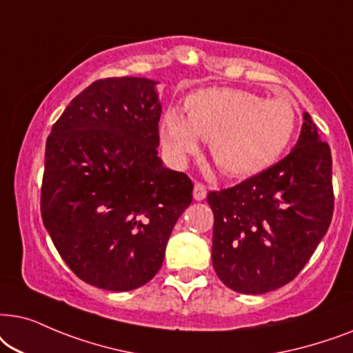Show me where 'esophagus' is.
<instances>
[{
	"label": "esophagus",
	"instance_id": "34e87169",
	"mask_svg": "<svg viewBox=\"0 0 353 353\" xmlns=\"http://www.w3.org/2000/svg\"><path fill=\"white\" fill-rule=\"evenodd\" d=\"M206 196V187L201 182H195L194 185V199L195 200H203Z\"/></svg>",
	"mask_w": 353,
	"mask_h": 353
}]
</instances>
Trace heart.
<instances>
[{"label": "heart", "mask_w": 353, "mask_h": 353, "mask_svg": "<svg viewBox=\"0 0 353 353\" xmlns=\"http://www.w3.org/2000/svg\"><path fill=\"white\" fill-rule=\"evenodd\" d=\"M182 108L184 117L169 111L159 124L169 157L184 163L199 152V139L205 140L218 168L232 177H248L271 166L297 128V111L289 100H261L241 88H203L187 97Z\"/></svg>", "instance_id": "b5f03b06"}]
</instances>
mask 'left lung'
Wrapping results in <instances>:
<instances>
[{
	"label": "left lung",
	"mask_w": 353,
	"mask_h": 353,
	"mask_svg": "<svg viewBox=\"0 0 353 353\" xmlns=\"http://www.w3.org/2000/svg\"><path fill=\"white\" fill-rule=\"evenodd\" d=\"M211 260L218 278L241 294L290 283L316 250L334 211L330 145L308 112L288 157L241 184L211 190Z\"/></svg>",
	"instance_id": "8db88e82"
}]
</instances>
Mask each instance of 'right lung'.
<instances>
[{
	"label": "right lung",
	"mask_w": 353,
	"mask_h": 353,
	"mask_svg": "<svg viewBox=\"0 0 353 353\" xmlns=\"http://www.w3.org/2000/svg\"><path fill=\"white\" fill-rule=\"evenodd\" d=\"M145 77H110L79 93L46 139L41 219L77 278L114 292L159 271L194 184L158 157L161 103Z\"/></svg>",
	"instance_id": "right-lung-1"
}]
</instances>
